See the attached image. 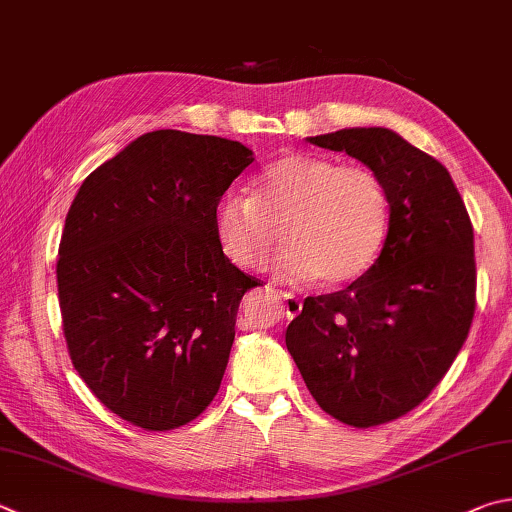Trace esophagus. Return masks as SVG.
I'll list each match as a JSON object with an SVG mask.
<instances>
[{
    "instance_id": "34e87169",
    "label": "esophagus",
    "mask_w": 512,
    "mask_h": 512,
    "mask_svg": "<svg viewBox=\"0 0 512 512\" xmlns=\"http://www.w3.org/2000/svg\"><path fill=\"white\" fill-rule=\"evenodd\" d=\"M280 297L284 300L286 318H295V315L302 311V302H300V297H295L293 293H288V291H280Z\"/></svg>"
}]
</instances>
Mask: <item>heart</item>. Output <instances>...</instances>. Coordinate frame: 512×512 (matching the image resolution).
<instances>
[{"mask_svg": "<svg viewBox=\"0 0 512 512\" xmlns=\"http://www.w3.org/2000/svg\"><path fill=\"white\" fill-rule=\"evenodd\" d=\"M212 219L224 255L244 271H264L284 232L277 275L342 286L365 275L383 250L389 194L369 165L286 154L255 176L253 199L224 194Z\"/></svg>", "mask_w": 512, "mask_h": 512, "instance_id": "1", "label": "heart"}]
</instances>
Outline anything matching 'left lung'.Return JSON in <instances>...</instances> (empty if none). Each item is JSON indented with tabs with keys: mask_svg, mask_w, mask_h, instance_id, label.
Returning a JSON list of instances; mask_svg holds the SVG:
<instances>
[{
	"mask_svg": "<svg viewBox=\"0 0 512 512\" xmlns=\"http://www.w3.org/2000/svg\"><path fill=\"white\" fill-rule=\"evenodd\" d=\"M309 141L374 167L389 194V232L365 275L306 297L286 347L324 412L376 427L421 405L466 342L477 306L475 232L450 172L392 129Z\"/></svg>",
	"mask_w": 512,
	"mask_h": 512,
	"instance_id": "1",
	"label": "left lung"
}]
</instances>
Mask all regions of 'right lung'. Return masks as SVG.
Wrapping results in <instances>:
<instances>
[{"instance_id":"1","label":"right lung","mask_w":512,"mask_h":512,"mask_svg":"<svg viewBox=\"0 0 512 512\" xmlns=\"http://www.w3.org/2000/svg\"><path fill=\"white\" fill-rule=\"evenodd\" d=\"M253 161L237 141L159 129L91 172L69 208L55 273L71 362L147 432L194 421L219 392L259 280L224 255L212 217Z\"/></svg>"}]
</instances>
